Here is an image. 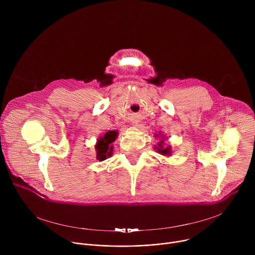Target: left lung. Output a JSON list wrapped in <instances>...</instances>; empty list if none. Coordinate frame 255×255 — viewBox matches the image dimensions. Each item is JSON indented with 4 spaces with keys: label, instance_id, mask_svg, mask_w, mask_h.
I'll list each match as a JSON object with an SVG mask.
<instances>
[{
    "label": "left lung",
    "instance_id": "8db88e82",
    "mask_svg": "<svg viewBox=\"0 0 255 255\" xmlns=\"http://www.w3.org/2000/svg\"><path fill=\"white\" fill-rule=\"evenodd\" d=\"M157 152H159L162 155H169L170 154V148L169 147H163V140H161L158 143V147H157Z\"/></svg>",
    "mask_w": 255,
    "mask_h": 255
}]
</instances>
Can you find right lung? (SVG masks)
Listing matches in <instances>:
<instances>
[{
	"label": "right lung",
	"mask_w": 255,
	"mask_h": 255,
	"mask_svg": "<svg viewBox=\"0 0 255 255\" xmlns=\"http://www.w3.org/2000/svg\"><path fill=\"white\" fill-rule=\"evenodd\" d=\"M117 134L118 133L115 130L109 131L98 140V143L96 145V149H97V158L100 161L105 160L108 156H111L112 151H113V147H112L111 143L115 141Z\"/></svg>",
	"instance_id": "1"
}]
</instances>
